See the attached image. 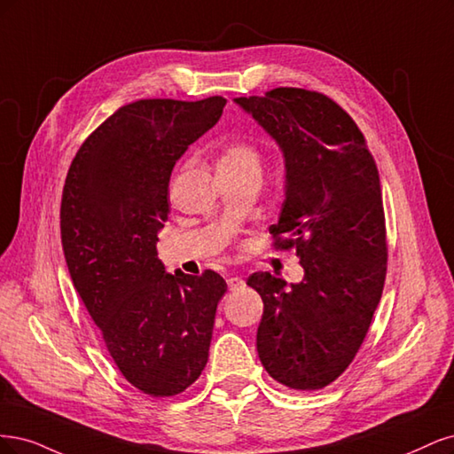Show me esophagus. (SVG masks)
<instances>
[{"instance_id":"obj_1","label":"esophagus","mask_w":454,"mask_h":454,"mask_svg":"<svg viewBox=\"0 0 454 454\" xmlns=\"http://www.w3.org/2000/svg\"><path fill=\"white\" fill-rule=\"evenodd\" d=\"M228 288L230 290H241V288H245V281L241 279V277H230Z\"/></svg>"}]
</instances>
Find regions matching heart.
Masks as SVG:
<instances>
[{
	"instance_id": "heart-1",
	"label": "heart",
	"mask_w": 454,
	"mask_h": 454,
	"mask_svg": "<svg viewBox=\"0 0 454 454\" xmlns=\"http://www.w3.org/2000/svg\"><path fill=\"white\" fill-rule=\"evenodd\" d=\"M248 164H258V154L251 147V145L241 143V141H230L221 149L218 154L216 168L221 169H236Z\"/></svg>"
}]
</instances>
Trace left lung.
<instances>
[{"instance_id":"1","label":"left lung","mask_w":454,"mask_h":454,"mask_svg":"<svg viewBox=\"0 0 454 454\" xmlns=\"http://www.w3.org/2000/svg\"><path fill=\"white\" fill-rule=\"evenodd\" d=\"M279 145L285 201L270 228L275 248H296L303 279L248 277L264 315L256 348L266 372L296 390H318L353 362L387 275L379 171L362 131L325 94L273 89L236 98Z\"/></svg>"}]
</instances>
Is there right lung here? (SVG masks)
<instances>
[{
    "mask_svg": "<svg viewBox=\"0 0 454 454\" xmlns=\"http://www.w3.org/2000/svg\"><path fill=\"white\" fill-rule=\"evenodd\" d=\"M224 106L221 96L124 106L81 145L64 184L60 230L73 286L122 375L156 398L201 375L228 288L211 270L168 273L156 251L173 166Z\"/></svg>",
    "mask_w": 454,
    "mask_h": 454,
    "instance_id": "add662e5",
    "label": "right lung"
}]
</instances>
